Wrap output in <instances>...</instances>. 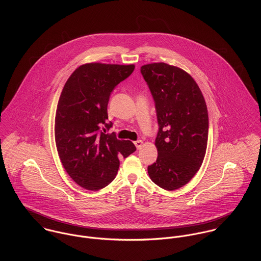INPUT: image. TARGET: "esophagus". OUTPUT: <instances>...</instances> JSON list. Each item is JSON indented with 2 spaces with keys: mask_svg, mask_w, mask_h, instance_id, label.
Instances as JSON below:
<instances>
[{
  "mask_svg": "<svg viewBox=\"0 0 261 261\" xmlns=\"http://www.w3.org/2000/svg\"><path fill=\"white\" fill-rule=\"evenodd\" d=\"M143 141H141V140H139V141H136L135 142V146L137 147V149H141L142 147H143Z\"/></svg>",
  "mask_w": 261,
  "mask_h": 261,
  "instance_id": "obj_1",
  "label": "esophagus"
}]
</instances>
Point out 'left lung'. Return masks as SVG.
<instances>
[{
	"instance_id": "1",
	"label": "left lung",
	"mask_w": 261,
	"mask_h": 261,
	"mask_svg": "<svg viewBox=\"0 0 261 261\" xmlns=\"http://www.w3.org/2000/svg\"><path fill=\"white\" fill-rule=\"evenodd\" d=\"M141 72L155 103L158 159L148 167L150 180L173 191L199 171L207 149L209 119L204 96L185 70L164 62L146 64Z\"/></svg>"
}]
</instances>
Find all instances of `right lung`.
I'll use <instances>...</instances> for the list:
<instances>
[{
	"label": "right lung",
	"mask_w": 261,
	"mask_h": 261,
	"mask_svg": "<svg viewBox=\"0 0 261 261\" xmlns=\"http://www.w3.org/2000/svg\"><path fill=\"white\" fill-rule=\"evenodd\" d=\"M134 64L92 62L80 65L66 81L55 114V143L59 159L76 184L97 191L114 180L119 159L136 150L130 141L106 134L108 103L114 87L127 78Z\"/></svg>",
	"instance_id": "1"
}]
</instances>
